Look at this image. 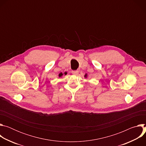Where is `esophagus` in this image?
<instances>
[{
  "label": "esophagus",
  "mask_w": 146,
  "mask_h": 146,
  "mask_svg": "<svg viewBox=\"0 0 146 146\" xmlns=\"http://www.w3.org/2000/svg\"><path fill=\"white\" fill-rule=\"evenodd\" d=\"M72 73L74 75H77L78 73V71H77V70H72Z\"/></svg>",
  "instance_id": "obj_1"
}]
</instances>
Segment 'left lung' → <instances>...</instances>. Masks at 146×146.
<instances>
[{
	"instance_id": "1",
	"label": "left lung",
	"mask_w": 146,
	"mask_h": 146,
	"mask_svg": "<svg viewBox=\"0 0 146 146\" xmlns=\"http://www.w3.org/2000/svg\"><path fill=\"white\" fill-rule=\"evenodd\" d=\"M84 77L86 78V77H87V74H85V76H84Z\"/></svg>"
}]
</instances>
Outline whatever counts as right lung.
I'll use <instances>...</instances> for the list:
<instances>
[{
  "label": "right lung",
  "mask_w": 146,
  "mask_h": 146,
  "mask_svg": "<svg viewBox=\"0 0 146 146\" xmlns=\"http://www.w3.org/2000/svg\"><path fill=\"white\" fill-rule=\"evenodd\" d=\"M64 74H65V75L67 74V72H65V73H64ZM62 76H63V73H60L59 74V77H62Z\"/></svg>",
  "instance_id": "1"
}]
</instances>
